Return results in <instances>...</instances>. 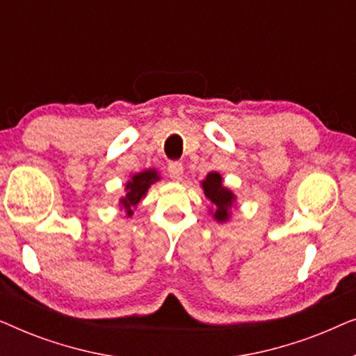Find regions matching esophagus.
I'll use <instances>...</instances> for the list:
<instances>
[{
  "mask_svg": "<svg viewBox=\"0 0 356 356\" xmlns=\"http://www.w3.org/2000/svg\"><path fill=\"white\" fill-rule=\"evenodd\" d=\"M168 175L170 178L175 179V181H178V179H181L183 177V163L178 162V160H173V162L168 163Z\"/></svg>",
  "mask_w": 356,
  "mask_h": 356,
  "instance_id": "esophagus-1",
  "label": "esophagus"
}]
</instances>
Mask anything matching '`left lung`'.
<instances>
[{
  "mask_svg": "<svg viewBox=\"0 0 356 356\" xmlns=\"http://www.w3.org/2000/svg\"><path fill=\"white\" fill-rule=\"evenodd\" d=\"M202 189L207 199H211V202L217 207L213 217H216L218 222H225L228 216H230V213H228V209H230L233 206V202H235V196H233L230 189L223 188L220 173H209L206 179L202 181Z\"/></svg>",
  "mask_w": 356,
  "mask_h": 356,
  "instance_id": "1",
  "label": "left lung"
}]
</instances>
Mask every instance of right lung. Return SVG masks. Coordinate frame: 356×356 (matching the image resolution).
Listing matches in <instances>:
<instances>
[{
    "mask_svg": "<svg viewBox=\"0 0 356 356\" xmlns=\"http://www.w3.org/2000/svg\"><path fill=\"white\" fill-rule=\"evenodd\" d=\"M159 179V173L155 170H147V172L134 175L131 181L126 183V196L121 199V206L128 216H133V209L138 206L140 199L145 196L149 186Z\"/></svg>",
    "mask_w": 356,
    "mask_h": 356,
    "instance_id": "1",
    "label": "right lung"
}]
</instances>
